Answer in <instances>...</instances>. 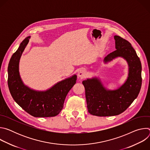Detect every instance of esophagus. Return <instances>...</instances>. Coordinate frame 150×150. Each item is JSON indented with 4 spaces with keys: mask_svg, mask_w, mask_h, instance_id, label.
Returning <instances> with one entry per match:
<instances>
[{
    "mask_svg": "<svg viewBox=\"0 0 150 150\" xmlns=\"http://www.w3.org/2000/svg\"><path fill=\"white\" fill-rule=\"evenodd\" d=\"M87 76V72L84 69H81L78 72V76L81 78H84Z\"/></svg>",
    "mask_w": 150,
    "mask_h": 150,
    "instance_id": "obj_1",
    "label": "esophagus"
}]
</instances>
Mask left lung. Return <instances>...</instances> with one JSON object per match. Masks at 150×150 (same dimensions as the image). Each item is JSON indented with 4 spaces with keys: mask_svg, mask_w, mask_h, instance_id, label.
<instances>
[{
    "mask_svg": "<svg viewBox=\"0 0 150 150\" xmlns=\"http://www.w3.org/2000/svg\"><path fill=\"white\" fill-rule=\"evenodd\" d=\"M116 50L106 57L105 63L122 57L129 65V73L126 82L116 90L105 88L97 78L82 81L88 112L97 116L118 115L125 111L138 97L142 84V67L139 58L130 42L115 35Z\"/></svg>",
    "mask_w": 150,
    "mask_h": 150,
    "instance_id": "1",
    "label": "left lung"
}]
</instances>
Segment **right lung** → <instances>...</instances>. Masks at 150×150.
<instances>
[{
    "mask_svg": "<svg viewBox=\"0 0 150 150\" xmlns=\"http://www.w3.org/2000/svg\"><path fill=\"white\" fill-rule=\"evenodd\" d=\"M30 37L25 38L12 56L8 68V83L15 102L25 112L36 117H53L63 108L65 98L76 83V75L63 80L45 91H37L25 85L19 73V62Z\"/></svg>",
    "mask_w": 150,
    "mask_h": 150,
    "instance_id": "obj_1",
    "label": "right lung"
}]
</instances>
